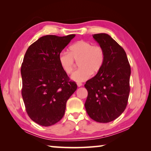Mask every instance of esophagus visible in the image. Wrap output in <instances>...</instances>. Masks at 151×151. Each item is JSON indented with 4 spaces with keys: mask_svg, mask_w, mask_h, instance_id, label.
<instances>
[{
    "mask_svg": "<svg viewBox=\"0 0 151 151\" xmlns=\"http://www.w3.org/2000/svg\"><path fill=\"white\" fill-rule=\"evenodd\" d=\"M76 85H77V86H78V87H80V86H83V84H82L81 83H76Z\"/></svg>",
    "mask_w": 151,
    "mask_h": 151,
    "instance_id": "obj_1",
    "label": "esophagus"
}]
</instances>
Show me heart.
I'll use <instances>...</instances> for the list:
<instances>
[{
    "instance_id": "1",
    "label": "heart",
    "mask_w": 151,
    "mask_h": 151,
    "mask_svg": "<svg viewBox=\"0 0 151 151\" xmlns=\"http://www.w3.org/2000/svg\"><path fill=\"white\" fill-rule=\"evenodd\" d=\"M105 59L104 50L99 45H93L85 40H79L70 47V52L63 51L58 55V62L63 70L70 74L75 67V60L78 61L80 68L70 78L76 82H83L91 77L92 73H98Z\"/></svg>"
}]
</instances>
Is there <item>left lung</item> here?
<instances>
[{
	"label": "left lung",
	"instance_id": "1",
	"mask_svg": "<svg viewBox=\"0 0 151 151\" xmlns=\"http://www.w3.org/2000/svg\"><path fill=\"white\" fill-rule=\"evenodd\" d=\"M93 37L104 49L105 59L101 69L85 85L88 91L85 106L92 119L106 123L118 118L126 109L131 66L124 50L111 36L99 33Z\"/></svg>",
	"mask_w": 151,
	"mask_h": 151
}]
</instances>
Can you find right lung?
<instances>
[{
  "mask_svg": "<svg viewBox=\"0 0 151 151\" xmlns=\"http://www.w3.org/2000/svg\"><path fill=\"white\" fill-rule=\"evenodd\" d=\"M75 35H46L28 48L21 65L22 96L28 115L41 126L57 123L66 101L77 88L58 62V55Z\"/></svg>",
  "mask_w": 151,
  "mask_h": 151,
  "instance_id": "right-lung-1",
  "label": "right lung"
}]
</instances>
